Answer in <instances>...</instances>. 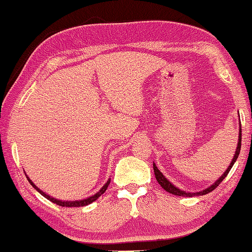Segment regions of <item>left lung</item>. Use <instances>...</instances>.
I'll use <instances>...</instances> for the list:
<instances>
[{"label": "left lung", "instance_id": "8db88e82", "mask_svg": "<svg viewBox=\"0 0 252 252\" xmlns=\"http://www.w3.org/2000/svg\"><path fill=\"white\" fill-rule=\"evenodd\" d=\"M238 116H240V114H238ZM238 124H240V129H238V130H240V132H238V142H237L236 150H235L234 158H233V159H231L230 164H229V166H228V168H227L226 171H224L223 174H222L221 177H219V178L217 179V181H215L211 186H208V188H206L205 190H201V191H199V192H186V191H183V190H181V189H178L177 186H175L174 184H172L171 182L168 181V178H165V176L163 175L162 172L159 171V170L158 169V166H156L155 163H153V168H154V174H155L156 181L158 182V184L161 185L162 188L164 189V190H165L166 192H169V193L175 194V195H181V197H194V195H204V194L210 193V192L213 191L214 189H217L218 186H219V184H220V183H221L222 181H223L224 178H226V176L228 175V172H229L230 169L233 168L234 163L236 162L238 155H240L241 141H242V127H241V122L238 123Z\"/></svg>", "mask_w": 252, "mask_h": 252}]
</instances>
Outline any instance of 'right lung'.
I'll return each mask as SVG.
<instances>
[{
    "mask_svg": "<svg viewBox=\"0 0 252 252\" xmlns=\"http://www.w3.org/2000/svg\"><path fill=\"white\" fill-rule=\"evenodd\" d=\"M26 178H28V181H29V183H30V184L33 186V188L35 189V190H37L39 193H40L42 197H45L46 199H48V200L50 201H52V202H54V204H57V205H59V206H62V207H81V206H87V205H89V204H91V202H94V200H97L98 198L100 197V195H102L104 192L106 191V189H107V186H109V184H110V181L111 179L109 178L107 179V182L105 183V184L103 185V188L100 189L99 191L97 192V193H94V195H91V197H89V198H87V199H81V200H73V201H68V200H59V199H55V198H53V197H51V195H48L47 193H45L44 191H41L40 189L39 188H37V186L34 185V183L31 181L30 178L28 177V176H26Z\"/></svg>",
    "mask_w": 252,
    "mask_h": 252,
    "instance_id": "1",
    "label": "right lung"
}]
</instances>
